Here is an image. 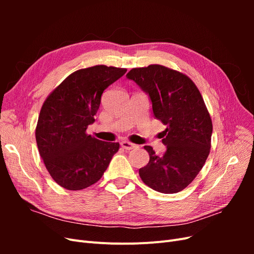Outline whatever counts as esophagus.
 Listing matches in <instances>:
<instances>
[{"label":"esophagus","instance_id":"1","mask_svg":"<svg viewBox=\"0 0 254 254\" xmlns=\"http://www.w3.org/2000/svg\"><path fill=\"white\" fill-rule=\"evenodd\" d=\"M121 146L124 149H126V150H130V149H133V148H136V145L135 144H133V143H131V142H129V141H122L121 142Z\"/></svg>","mask_w":254,"mask_h":254}]
</instances>
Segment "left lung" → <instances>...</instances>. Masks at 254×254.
Here are the masks:
<instances>
[{
  "mask_svg": "<svg viewBox=\"0 0 254 254\" xmlns=\"http://www.w3.org/2000/svg\"><path fill=\"white\" fill-rule=\"evenodd\" d=\"M126 76L149 95L153 114L167 126L163 156L144 146L149 162L140 168L141 179L160 193H178L196 178L210 153L213 125L203 98L188 75L164 65L134 67Z\"/></svg>",
  "mask_w": 254,
  "mask_h": 254,
  "instance_id": "1",
  "label": "left lung"
}]
</instances>
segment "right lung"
<instances>
[{"instance_id": "1", "label": "right lung", "mask_w": 254, "mask_h": 254, "mask_svg": "<svg viewBox=\"0 0 254 254\" xmlns=\"http://www.w3.org/2000/svg\"><path fill=\"white\" fill-rule=\"evenodd\" d=\"M127 68L94 65L75 71L45 99L36 127L38 149L53 180L70 190L89 188L102 178L119 143L87 133L105 89Z\"/></svg>"}]
</instances>
